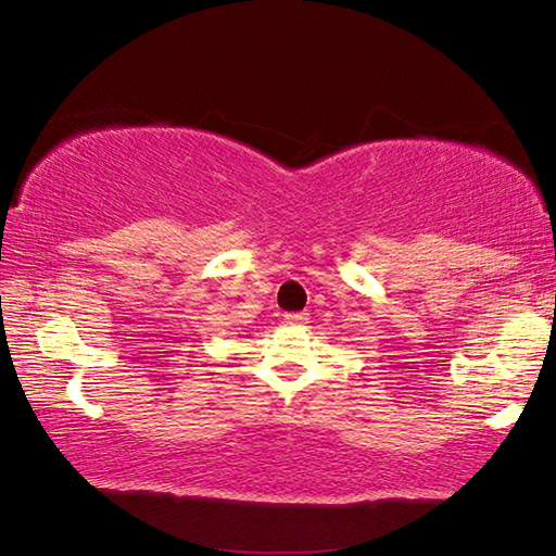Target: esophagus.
Segmentation results:
<instances>
[{"label": "esophagus", "instance_id": "esophagus-1", "mask_svg": "<svg viewBox=\"0 0 556 556\" xmlns=\"http://www.w3.org/2000/svg\"><path fill=\"white\" fill-rule=\"evenodd\" d=\"M285 321L291 326H304L308 324V314L306 312H296V314H287Z\"/></svg>", "mask_w": 556, "mask_h": 556}]
</instances>
